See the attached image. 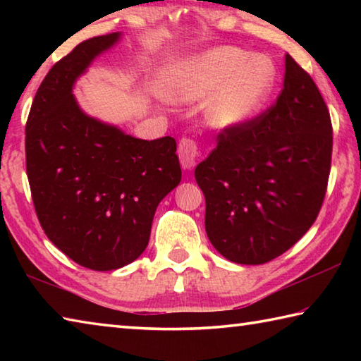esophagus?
I'll return each mask as SVG.
<instances>
[{
  "label": "esophagus",
  "instance_id": "34e87169",
  "mask_svg": "<svg viewBox=\"0 0 361 361\" xmlns=\"http://www.w3.org/2000/svg\"><path fill=\"white\" fill-rule=\"evenodd\" d=\"M197 154H199L197 143H195L192 138H181L180 146H178V156H180L183 169L191 170L195 166V161H197Z\"/></svg>",
  "mask_w": 361,
  "mask_h": 361
}]
</instances>
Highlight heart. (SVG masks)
<instances>
[{
    "mask_svg": "<svg viewBox=\"0 0 361 361\" xmlns=\"http://www.w3.org/2000/svg\"><path fill=\"white\" fill-rule=\"evenodd\" d=\"M235 47H221L183 68L170 85L180 100H202L216 90L207 119L216 127L237 126L258 111L271 94L276 68L262 56L252 57Z\"/></svg>",
    "mask_w": 361,
    "mask_h": 361,
    "instance_id": "1",
    "label": "heart"
}]
</instances>
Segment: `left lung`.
Segmentation results:
<instances>
[{"label": "left lung", "mask_w": 361, "mask_h": 361, "mask_svg": "<svg viewBox=\"0 0 361 361\" xmlns=\"http://www.w3.org/2000/svg\"><path fill=\"white\" fill-rule=\"evenodd\" d=\"M195 167L207 235L226 259L264 264L291 248L319 216L333 126L314 79L285 56L283 89L252 119L224 127Z\"/></svg>", "instance_id": "left-lung-1"}]
</instances>
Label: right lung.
<instances>
[{"instance_id": "add662e5", "label": "right lung", "mask_w": 361, "mask_h": 361, "mask_svg": "<svg viewBox=\"0 0 361 361\" xmlns=\"http://www.w3.org/2000/svg\"><path fill=\"white\" fill-rule=\"evenodd\" d=\"M119 33L85 39L52 66L25 127L27 176L36 216L54 245L79 266L113 271L149 242L161 200L178 186L172 137L140 140L81 111L73 84Z\"/></svg>"}]
</instances>
